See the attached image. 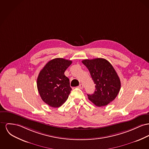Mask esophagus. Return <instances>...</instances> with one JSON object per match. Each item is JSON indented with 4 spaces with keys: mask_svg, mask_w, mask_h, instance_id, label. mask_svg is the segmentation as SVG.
Returning a JSON list of instances; mask_svg holds the SVG:
<instances>
[{
    "mask_svg": "<svg viewBox=\"0 0 149 149\" xmlns=\"http://www.w3.org/2000/svg\"><path fill=\"white\" fill-rule=\"evenodd\" d=\"M78 87H79V89H83V88H84L83 84H80Z\"/></svg>",
    "mask_w": 149,
    "mask_h": 149,
    "instance_id": "esophagus-1",
    "label": "esophagus"
}]
</instances>
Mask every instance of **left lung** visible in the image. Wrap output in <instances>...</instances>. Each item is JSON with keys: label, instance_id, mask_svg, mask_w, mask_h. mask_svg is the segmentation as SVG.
Wrapping results in <instances>:
<instances>
[{"label": "left lung", "instance_id": "1", "mask_svg": "<svg viewBox=\"0 0 149 149\" xmlns=\"http://www.w3.org/2000/svg\"><path fill=\"white\" fill-rule=\"evenodd\" d=\"M82 63L89 70L95 84L93 94L88 98L98 107L107 106L117 97L121 88L119 76L109 61L103 58L85 59Z\"/></svg>", "mask_w": 149, "mask_h": 149}]
</instances>
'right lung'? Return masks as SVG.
<instances>
[{
    "label": "right lung",
    "instance_id": "1",
    "mask_svg": "<svg viewBox=\"0 0 149 149\" xmlns=\"http://www.w3.org/2000/svg\"><path fill=\"white\" fill-rule=\"evenodd\" d=\"M72 61L63 58L49 61L40 71L37 88L42 100L52 107H60L68 98L72 88L64 72Z\"/></svg>",
    "mask_w": 149,
    "mask_h": 149
}]
</instances>
